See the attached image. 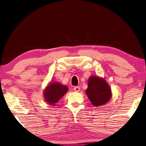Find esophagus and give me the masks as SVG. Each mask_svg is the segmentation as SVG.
Segmentation results:
<instances>
[{
	"label": "esophagus",
	"mask_w": 146,
	"mask_h": 146,
	"mask_svg": "<svg viewBox=\"0 0 146 146\" xmlns=\"http://www.w3.org/2000/svg\"><path fill=\"white\" fill-rule=\"evenodd\" d=\"M73 90L76 92H78L80 90V88L79 87V86H75V87H74Z\"/></svg>",
	"instance_id": "obj_1"
}]
</instances>
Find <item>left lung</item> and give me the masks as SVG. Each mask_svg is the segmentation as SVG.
<instances>
[{"instance_id": "1", "label": "left lung", "mask_w": 146, "mask_h": 146, "mask_svg": "<svg viewBox=\"0 0 146 146\" xmlns=\"http://www.w3.org/2000/svg\"><path fill=\"white\" fill-rule=\"evenodd\" d=\"M86 94L95 107L107 104L112 96L111 88L106 80L97 76H91L88 78Z\"/></svg>"}]
</instances>
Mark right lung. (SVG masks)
<instances>
[{"label":"right lung","mask_w":146,"mask_h":146,"mask_svg":"<svg viewBox=\"0 0 146 146\" xmlns=\"http://www.w3.org/2000/svg\"><path fill=\"white\" fill-rule=\"evenodd\" d=\"M68 91V87L57 82H50L44 88V98L47 104L54 105Z\"/></svg>","instance_id":"right-lung-1"}]
</instances>
